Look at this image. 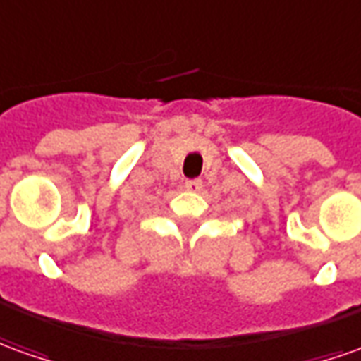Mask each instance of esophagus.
Here are the masks:
<instances>
[{
    "instance_id": "obj_1",
    "label": "esophagus",
    "mask_w": 361,
    "mask_h": 361,
    "mask_svg": "<svg viewBox=\"0 0 361 361\" xmlns=\"http://www.w3.org/2000/svg\"><path fill=\"white\" fill-rule=\"evenodd\" d=\"M185 188H186V190H192V192H196V190H200V188H202V180H200V178H192V180H186Z\"/></svg>"
}]
</instances>
